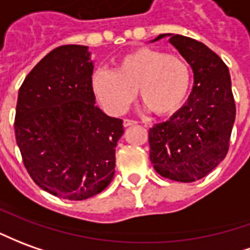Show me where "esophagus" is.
I'll return each instance as SVG.
<instances>
[{
    "instance_id": "esophagus-1",
    "label": "esophagus",
    "mask_w": 250,
    "mask_h": 250,
    "mask_svg": "<svg viewBox=\"0 0 250 250\" xmlns=\"http://www.w3.org/2000/svg\"><path fill=\"white\" fill-rule=\"evenodd\" d=\"M138 122L137 120H132V119H125L123 120V125L125 127H130V125H135Z\"/></svg>"
}]
</instances>
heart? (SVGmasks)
<instances>
[{
  "instance_id": "1",
  "label": "heart",
  "mask_w": 250,
  "mask_h": 250,
  "mask_svg": "<svg viewBox=\"0 0 250 250\" xmlns=\"http://www.w3.org/2000/svg\"><path fill=\"white\" fill-rule=\"evenodd\" d=\"M186 58L153 47H139L122 55L113 71L100 69L92 77L97 100L108 112L120 115L135 99L157 116H167L184 105L191 86Z\"/></svg>"
}]
</instances>
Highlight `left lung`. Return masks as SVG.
<instances>
[{"mask_svg":"<svg viewBox=\"0 0 250 250\" xmlns=\"http://www.w3.org/2000/svg\"><path fill=\"white\" fill-rule=\"evenodd\" d=\"M169 42L191 64L195 85L184 107L149 130L150 161L162 177L192 183L228 154L235 103L228 66L215 52L181 35H170Z\"/></svg>","mask_w":250,"mask_h":250,"instance_id":"8db88e82","label":"left lung"}]
</instances>
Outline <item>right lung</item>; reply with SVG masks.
Returning <instances> with one entry per match:
<instances>
[{
    "label": "right lung",
    "mask_w": 250,
    "mask_h": 250,
    "mask_svg": "<svg viewBox=\"0 0 250 250\" xmlns=\"http://www.w3.org/2000/svg\"><path fill=\"white\" fill-rule=\"evenodd\" d=\"M86 46L54 48L25 77L15 116L16 142L31 179L48 193L85 200L115 174L123 120L95 104Z\"/></svg>",
    "instance_id": "add662e5"
}]
</instances>
